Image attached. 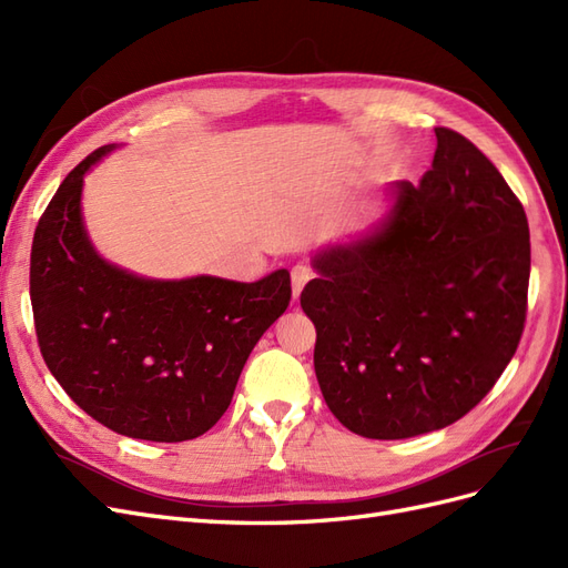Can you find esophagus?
<instances>
[{
  "label": "esophagus",
  "instance_id": "1",
  "mask_svg": "<svg viewBox=\"0 0 568 568\" xmlns=\"http://www.w3.org/2000/svg\"><path fill=\"white\" fill-rule=\"evenodd\" d=\"M313 280V270L307 265H294L291 267V286H294V298L301 296L303 286Z\"/></svg>",
  "mask_w": 568,
  "mask_h": 568
}]
</instances>
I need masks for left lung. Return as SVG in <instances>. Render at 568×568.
<instances>
[{"label": "left lung", "instance_id": "1", "mask_svg": "<svg viewBox=\"0 0 568 568\" xmlns=\"http://www.w3.org/2000/svg\"><path fill=\"white\" fill-rule=\"evenodd\" d=\"M436 140L422 182L393 184L382 230L320 251V277L301 294L324 400L365 438H412L462 419L524 334V205L467 136L436 128Z\"/></svg>", "mask_w": 568, "mask_h": 568}]
</instances>
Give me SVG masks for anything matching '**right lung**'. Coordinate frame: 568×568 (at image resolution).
I'll return each mask as SVG.
<instances>
[{
	"mask_svg": "<svg viewBox=\"0 0 568 568\" xmlns=\"http://www.w3.org/2000/svg\"><path fill=\"white\" fill-rule=\"evenodd\" d=\"M78 163L42 213L30 251L40 353L71 400L130 438L192 440L225 415L246 359L291 301L286 270L253 284L144 280L92 248Z\"/></svg>",
	"mask_w": 568,
	"mask_h": 568,
	"instance_id": "1",
	"label": "right lung"
}]
</instances>
